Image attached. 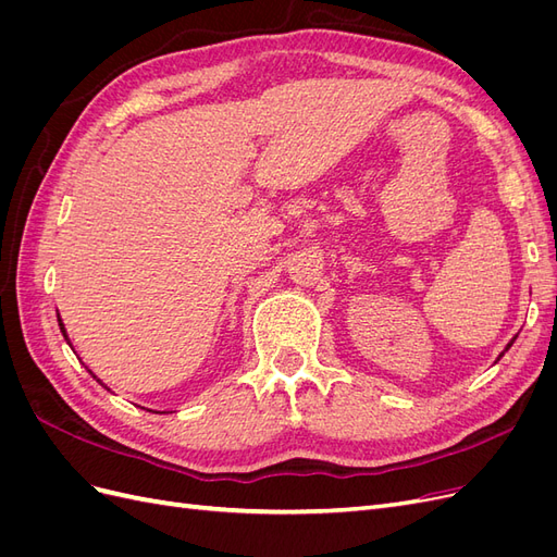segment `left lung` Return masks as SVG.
<instances>
[{"label":"left lung","instance_id":"obj_1","mask_svg":"<svg viewBox=\"0 0 557 557\" xmlns=\"http://www.w3.org/2000/svg\"><path fill=\"white\" fill-rule=\"evenodd\" d=\"M513 342H516V336H513V339H511V342H509V344H507V348H504V350H509V348H511V346H513ZM502 356H504V352H502ZM502 356H499V358H502ZM499 358H497V360H499Z\"/></svg>","mask_w":557,"mask_h":557}]
</instances>
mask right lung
<instances>
[{
  "label": "right lung",
  "instance_id": "add662e5",
  "mask_svg": "<svg viewBox=\"0 0 557 557\" xmlns=\"http://www.w3.org/2000/svg\"><path fill=\"white\" fill-rule=\"evenodd\" d=\"M58 323H60V330H62V334H64V339H66V332H64V325H62V320H58Z\"/></svg>",
  "mask_w": 557,
  "mask_h": 557
}]
</instances>
